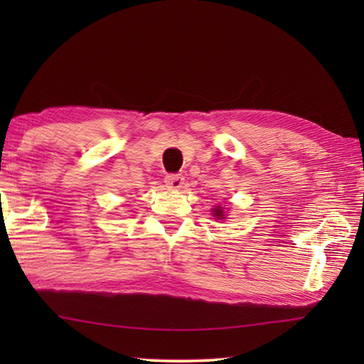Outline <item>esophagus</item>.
Here are the masks:
<instances>
[{
  "label": "esophagus",
  "instance_id": "esophagus-1",
  "mask_svg": "<svg viewBox=\"0 0 364 364\" xmlns=\"http://www.w3.org/2000/svg\"><path fill=\"white\" fill-rule=\"evenodd\" d=\"M166 186H167V188H171V191H181V188L183 187V177L176 176V173H172V176H167L166 177Z\"/></svg>",
  "mask_w": 364,
  "mask_h": 364
}]
</instances>
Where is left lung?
Segmentation results:
<instances>
[{
    "label": "left lung",
    "instance_id": "obj_1",
    "mask_svg": "<svg viewBox=\"0 0 364 364\" xmlns=\"http://www.w3.org/2000/svg\"><path fill=\"white\" fill-rule=\"evenodd\" d=\"M212 212H213L212 215L215 217V218H218V220H222V218H225V212H223V207H220V205H217L215 208H213Z\"/></svg>",
    "mask_w": 364,
    "mask_h": 364
}]
</instances>
